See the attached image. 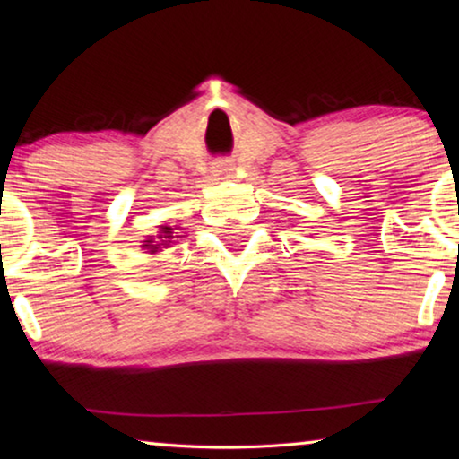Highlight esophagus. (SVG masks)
<instances>
[{"label": "esophagus", "mask_w": 459, "mask_h": 459, "mask_svg": "<svg viewBox=\"0 0 459 459\" xmlns=\"http://www.w3.org/2000/svg\"><path fill=\"white\" fill-rule=\"evenodd\" d=\"M212 172H214V176H219V178L230 176L232 174V164H230V161H227V160H219L212 166Z\"/></svg>", "instance_id": "obj_1"}]
</instances>
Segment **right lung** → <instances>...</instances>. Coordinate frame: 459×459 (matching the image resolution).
I'll list each match as a JSON object with an SVG mask.
<instances>
[{
  "mask_svg": "<svg viewBox=\"0 0 459 459\" xmlns=\"http://www.w3.org/2000/svg\"><path fill=\"white\" fill-rule=\"evenodd\" d=\"M161 238H164V240H168V238H172V229H169V227H166L164 229V237H161ZM147 243H150V240H147ZM160 245H168V243H160ZM147 247V245H145ZM152 248H158V245H153Z\"/></svg>",
  "mask_w": 459,
  "mask_h": 459,
  "instance_id": "right-lung-1",
  "label": "right lung"
}]
</instances>
